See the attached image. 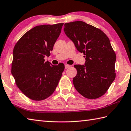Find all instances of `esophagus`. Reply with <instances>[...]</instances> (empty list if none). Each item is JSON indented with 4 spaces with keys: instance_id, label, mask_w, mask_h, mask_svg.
<instances>
[{
    "instance_id": "1",
    "label": "esophagus",
    "mask_w": 131,
    "mask_h": 131,
    "mask_svg": "<svg viewBox=\"0 0 131 131\" xmlns=\"http://www.w3.org/2000/svg\"><path fill=\"white\" fill-rule=\"evenodd\" d=\"M69 67H70V65H65V69H68Z\"/></svg>"
}]
</instances>
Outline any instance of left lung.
I'll use <instances>...</instances> for the list:
<instances>
[{
	"label": "left lung",
	"mask_w": 131,
	"mask_h": 131,
	"mask_svg": "<svg viewBox=\"0 0 131 131\" xmlns=\"http://www.w3.org/2000/svg\"><path fill=\"white\" fill-rule=\"evenodd\" d=\"M63 30L79 52L86 57L84 65H75L73 79L78 93L86 98H98L115 80L116 54L108 37L101 30L82 21L66 23Z\"/></svg>",
	"instance_id": "1"
}]
</instances>
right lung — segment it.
Masks as SVG:
<instances>
[{"mask_svg": "<svg viewBox=\"0 0 131 131\" xmlns=\"http://www.w3.org/2000/svg\"><path fill=\"white\" fill-rule=\"evenodd\" d=\"M63 23L41 25L28 30L20 38L13 51L11 73L25 96L42 101L52 95L65 69L63 63L45 62L60 36Z\"/></svg>", "mask_w": 131, "mask_h": 131, "instance_id": "right-lung-1", "label": "right lung"}]
</instances>
